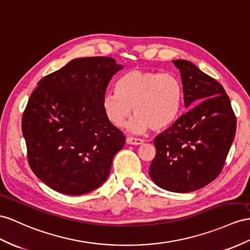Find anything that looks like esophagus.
<instances>
[{
    "mask_svg": "<svg viewBox=\"0 0 250 250\" xmlns=\"http://www.w3.org/2000/svg\"><path fill=\"white\" fill-rule=\"evenodd\" d=\"M126 144L139 146V145L144 144V140L140 139V138H135V137H126Z\"/></svg>",
    "mask_w": 250,
    "mask_h": 250,
    "instance_id": "obj_1",
    "label": "esophagus"
}]
</instances>
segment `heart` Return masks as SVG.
<instances>
[{"mask_svg":"<svg viewBox=\"0 0 250 250\" xmlns=\"http://www.w3.org/2000/svg\"><path fill=\"white\" fill-rule=\"evenodd\" d=\"M117 92L102 96L101 106L110 123L121 127L133 107L135 116L127 127L144 133L150 127L162 130L173 123L182 105L184 87L173 74L133 69L119 78Z\"/></svg>","mask_w":250,"mask_h":250,"instance_id":"1","label":"heart"}]
</instances>
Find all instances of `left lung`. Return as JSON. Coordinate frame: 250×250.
I'll return each mask as SVG.
<instances>
[{"label":"left lung","instance_id":"8db88e82","mask_svg":"<svg viewBox=\"0 0 250 250\" xmlns=\"http://www.w3.org/2000/svg\"><path fill=\"white\" fill-rule=\"evenodd\" d=\"M180 69L189 110L154 139L150 177L167 191L187 193L219 176L235 135L236 119L225 89L187 60Z\"/></svg>","mask_w":250,"mask_h":250}]
</instances>
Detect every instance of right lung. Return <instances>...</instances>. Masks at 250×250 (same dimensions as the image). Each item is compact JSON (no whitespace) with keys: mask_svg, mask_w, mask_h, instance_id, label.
Returning a JSON list of instances; mask_svg holds the SVG:
<instances>
[{"mask_svg":"<svg viewBox=\"0 0 250 250\" xmlns=\"http://www.w3.org/2000/svg\"><path fill=\"white\" fill-rule=\"evenodd\" d=\"M123 68L108 57H85L38 82L23 113L22 133L30 168L49 188L80 195L106 181L125 137L107 120L101 101Z\"/></svg>","mask_w":250,"mask_h":250,"instance_id":"right-lung-1","label":"right lung"}]
</instances>
